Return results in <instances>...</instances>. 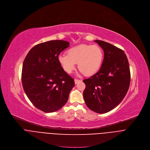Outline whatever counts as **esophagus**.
<instances>
[{
	"label": "esophagus",
	"mask_w": 150,
	"mask_h": 150,
	"mask_svg": "<svg viewBox=\"0 0 150 150\" xmlns=\"http://www.w3.org/2000/svg\"><path fill=\"white\" fill-rule=\"evenodd\" d=\"M81 81L80 79H75V84H78V83H79Z\"/></svg>",
	"instance_id": "obj_1"
}]
</instances>
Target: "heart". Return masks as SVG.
Instances as JSON below:
<instances>
[{
	"label": "heart",
	"instance_id": "obj_1",
	"mask_svg": "<svg viewBox=\"0 0 150 150\" xmlns=\"http://www.w3.org/2000/svg\"><path fill=\"white\" fill-rule=\"evenodd\" d=\"M103 56V50L99 46L81 44L69 49L67 55H59L58 62L68 74L74 71L78 63V69L84 75L91 76L100 68Z\"/></svg>",
	"mask_w": 150,
	"mask_h": 150
}]
</instances>
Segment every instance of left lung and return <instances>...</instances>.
<instances>
[{
  "mask_svg": "<svg viewBox=\"0 0 150 150\" xmlns=\"http://www.w3.org/2000/svg\"><path fill=\"white\" fill-rule=\"evenodd\" d=\"M104 50L99 71L83 82V96L87 106L98 113L112 110L121 103L130 84V71L123 50L102 40H95Z\"/></svg>",
  "mask_w": 150,
  "mask_h": 150,
  "instance_id": "left-lung-1",
  "label": "left lung"
}]
</instances>
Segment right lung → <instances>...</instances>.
I'll list each match as a JSON object with an SVG mask.
<instances>
[{"mask_svg": "<svg viewBox=\"0 0 150 150\" xmlns=\"http://www.w3.org/2000/svg\"><path fill=\"white\" fill-rule=\"evenodd\" d=\"M69 46L63 40H51L34 46L23 63L22 83L33 104L45 113L54 112L63 107L75 86L58 62V56Z\"/></svg>", "mask_w": 150, "mask_h": 150, "instance_id": "right-lung-1", "label": "right lung"}]
</instances>
